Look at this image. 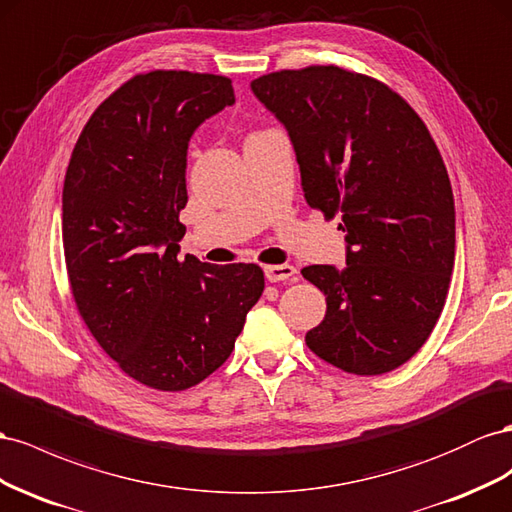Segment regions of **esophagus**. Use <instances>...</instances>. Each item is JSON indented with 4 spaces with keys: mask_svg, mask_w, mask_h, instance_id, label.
I'll return each instance as SVG.
<instances>
[{
    "mask_svg": "<svg viewBox=\"0 0 512 512\" xmlns=\"http://www.w3.org/2000/svg\"><path fill=\"white\" fill-rule=\"evenodd\" d=\"M264 272H266V279H268L270 283L291 281V279H296V274H298V270H296L294 266H289V264H281V266H266V268H264Z\"/></svg>",
    "mask_w": 512,
    "mask_h": 512,
    "instance_id": "1",
    "label": "esophagus"
}]
</instances>
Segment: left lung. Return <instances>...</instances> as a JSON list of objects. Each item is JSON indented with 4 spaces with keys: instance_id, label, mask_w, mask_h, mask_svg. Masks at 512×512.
Segmentation results:
<instances>
[{
    "instance_id": "left-lung-1",
    "label": "left lung",
    "mask_w": 512,
    "mask_h": 512,
    "mask_svg": "<svg viewBox=\"0 0 512 512\" xmlns=\"http://www.w3.org/2000/svg\"><path fill=\"white\" fill-rule=\"evenodd\" d=\"M287 128L304 199L341 216L347 266L302 268L326 296L306 345L345 373L382 375L425 345L455 268L448 171L418 113L382 81L339 66L251 83Z\"/></svg>"
}]
</instances>
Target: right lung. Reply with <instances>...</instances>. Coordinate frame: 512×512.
<instances>
[{
    "label": "right lung",
    "mask_w": 512,
    "mask_h": 512,
    "mask_svg": "<svg viewBox=\"0 0 512 512\" xmlns=\"http://www.w3.org/2000/svg\"><path fill=\"white\" fill-rule=\"evenodd\" d=\"M233 102L221 75H135L100 102L66 169L62 242L77 311L115 364L154 390H186L221 367L264 291L257 264L178 259L188 141Z\"/></svg>",
    "instance_id": "1"
}]
</instances>
